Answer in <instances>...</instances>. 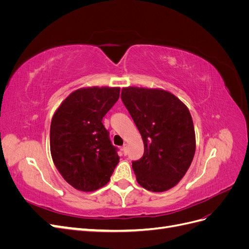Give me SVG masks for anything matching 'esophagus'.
<instances>
[{
    "mask_svg": "<svg viewBox=\"0 0 249 249\" xmlns=\"http://www.w3.org/2000/svg\"><path fill=\"white\" fill-rule=\"evenodd\" d=\"M123 152H124V155L127 154V144H126V143H124V144L123 145Z\"/></svg>",
    "mask_w": 249,
    "mask_h": 249,
    "instance_id": "obj_1",
    "label": "esophagus"
}]
</instances>
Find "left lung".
Instances as JSON below:
<instances>
[{
	"label": "left lung",
	"instance_id": "1",
	"mask_svg": "<svg viewBox=\"0 0 249 249\" xmlns=\"http://www.w3.org/2000/svg\"><path fill=\"white\" fill-rule=\"evenodd\" d=\"M122 101L144 144L132 162L138 184L153 192L167 191L183 178L195 153V132L186 105L166 90L124 87Z\"/></svg>",
	"mask_w": 249,
	"mask_h": 249
}]
</instances>
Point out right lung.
Wrapping results in <instances>:
<instances>
[{"label":"right lung","mask_w":249,"mask_h":249,"mask_svg":"<svg viewBox=\"0 0 249 249\" xmlns=\"http://www.w3.org/2000/svg\"><path fill=\"white\" fill-rule=\"evenodd\" d=\"M119 87H88L71 92L52 118L53 162L77 190L92 192L107 185L119 162L103 117L119 97Z\"/></svg>","instance_id":"add662e5"}]
</instances>
